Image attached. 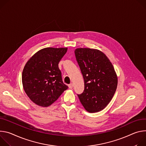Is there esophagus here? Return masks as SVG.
<instances>
[{"instance_id": "34e87169", "label": "esophagus", "mask_w": 146, "mask_h": 146, "mask_svg": "<svg viewBox=\"0 0 146 146\" xmlns=\"http://www.w3.org/2000/svg\"><path fill=\"white\" fill-rule=\"evenodd\" d=\"M68 87H69L70 89H72V88H73V84H70V85H68Z\"/></svg>"}]
</instances>
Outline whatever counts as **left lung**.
<instances>
[{"mask_svg":"<svg viewBox=\"0 0 146 146\" xmlns=\"http://www.w3.org/2000/svg\"><path fill=\"white\" fill-rule=\"evenodd\" d=\"M75 54L85 82L84 92L78 94L79 100L87 111H100L110 102L117 88L114 68L99 50L78 48Z\"/></svg>","mask_w":146,"mask_h":146,"instance_id":"left-lung-1","label":"left lung"}]
</instances>
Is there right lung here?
Returning a JSON list of instances; mask_svg holds the SVG:
<instances>
[{
  "mask_svg": "<svg viewBox=\"0 0 146 146\" xmlns=\"http://www.w3.org/2000/svg\"><path fill=\"white\" fill-rule=\"evenodd\" d=\"M67 47L42 48L26 63L22 74L25 92L36 104L46 107L56 102L68 87L65 85L58 63Z\"/></svg>",
  "mask_w": 146,
  "mask_h": 146,
  "instance_id": "obj_1",
  "label": "right lung"
}]
</instances>
